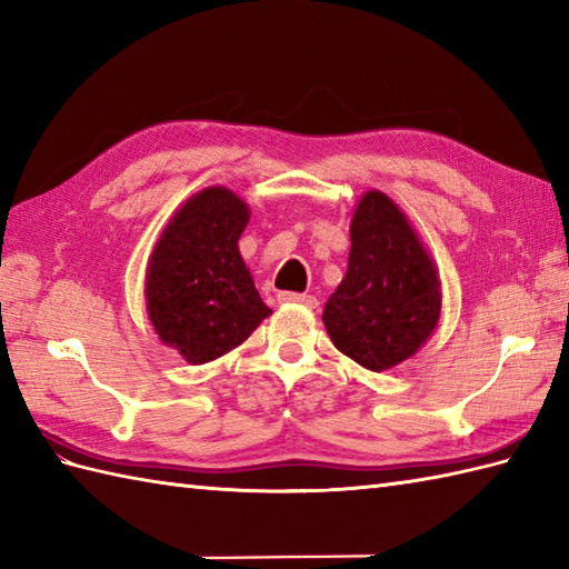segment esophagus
I'll list each match as a JSON object with an SVG mask.
<instances>
[{"mask_svg": "<svg viewBox=\"0 0 569 569\" xmlns=\"http://www.w3.org/2000/svg\"><path fill=\"white\" fill-rule=\"evenodd\" d=\"M279 302H286V306H306L310 310L317 308V298L308 293H290V290H283L279 293Z\"/></svg>", "mask_w": 569, "mask_h": 569, "instance_id": "obj_1", "label": "esophagus"}]
</instances>
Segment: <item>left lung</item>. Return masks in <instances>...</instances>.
Returning <instances> with one entry per match:
<instances>
[{"label": "left lung", "instance_id": "left-lung-1", "mask_svg": "<svg viewBox=\"0 0 569 569\" xmlns=\"http://www.w3.org/2000/svg\"><path fill=\"white\" fill-rule=\"evenodd\" d=\"M347 276L322 322L332 345L368 371H388L425 345L441 317V281L419 234L382 191L351 218Z\"/></svg>", "mask_w": 569, "mask_h": 569}]
</instances>
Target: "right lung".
<instances>
[{
    "label": "right lung",
    "mask_w": 569,
    "mask_h": 569,
    "mask_svg": "<svg viewBox=\"0 0 569 569\" xmlns=\"http://www.w3.org/2000/svg\"><path fill=\"white\" fill-rule=\"evenodd\" d=\"M247 222L240 196L208 187L171 216L150 254V322L162 345L193 366L240 347L271 315L237 247Z\"/></svg>",
    "instance_id": "right-lung-1"
}]
</instances>
